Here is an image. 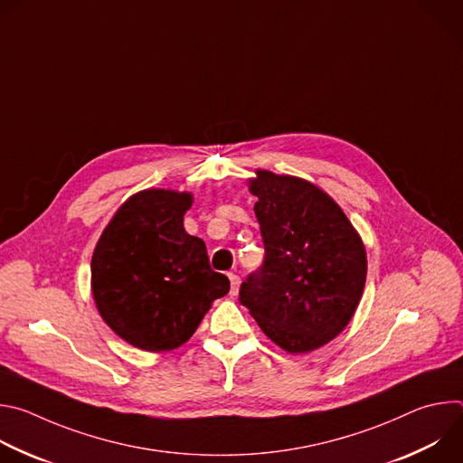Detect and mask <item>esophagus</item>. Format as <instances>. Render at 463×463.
I'll use <instances>...</instances> for the list:
<instances>
[{
  "label": "esophagus",
  "instance_id": "34e87169",
  "mask_svg": "<svg viewBox=\"0 0 463 463\" xmlns=\"http://www.w3.org/2000/svg\"><path fill=\"white\" fill-rule=\"evenodd\" d=\"M229 280H231V295H236V293H238V289H240L241 280H240V277H238V275H234V273H231V275H229Z\"/></svg>",
  "mask_w": 463,
  "mask_h": 463
}]
</instances>
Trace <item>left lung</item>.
I'll use <instances>...</instances> for the list:
<instances>
[{
    "mask_svg": "<svg viewBox=\"0 0 463 463\" xmlns=\"http://www.w3.org/2000/svg\"><path fill=\"white\" fill-rule=\"evenodd\" d=\"M249 190L263 240L261 268L240 302L261 332L289 354L335 339L352 320L366 282V250L341 207L313 183L258 170Z\"/></svg>",
    "mask_w": 463,
    "mask_h": 463,
    "instance_id": "8db88e82",
    "label": "left lung"
}]
</instances>
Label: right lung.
Segmentation results:
<instances>
[{
    "label": "right lung",
    "mask_w": 463,
    "mask_h": 463,
    "mask_svg": "<svg viewBox=\"0 0 463 463\" xmlns=\"http://www.w3.org/2000/svg\"><path fill=\"white\" fill-rule=\"evenodd\" d=\"M192 194L148 188L131 195L104 229L91 258L97 309L113 332L145 352L186 343L213 300L229 293L211 269L205 241L183 216Z\"/></svg>",
    "instance_id": "1"
}]
</instances>
